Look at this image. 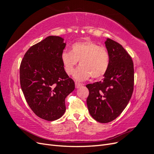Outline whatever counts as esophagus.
<instances>
[{
  "mask_svg": "<svg viewBox=\"0 0 154 154\" xmlns=\"http://www.w3.org/2000/svg\"><path fill=\"white\" fill-rule=\"evenodd\" d=\"M75 85H76V88H78L82 87L83 84H82V83H78V82H75Z\"/></svg>",
  "mask_w": 154,
  "mask_h": 154,
  "instance_id": "esophagus-1",
  "label": "esophagus"
}]
</instances>
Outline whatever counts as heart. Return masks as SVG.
I'll return each mask as SVG.
<instances>
[{
  "instance_id": "b5f03b06",
  "label": "heart",
  "mask_w": 154,
  "mask_h": 154,
  "mask_svg": "<svg viewBox=\"0 0 154 154\" xmlns=\"http://www.w3.org/2000/svg\"><path fill=\"white\" fill-rule=\"evenodd\" d=\"M61 59L64 69L68 74H72L74 67L80 65L74 73V78L78 81L100 78L107 72L110 64V55L104 46L92 41L78 42L71 45V50L64 51Z\"/></svg>"
}]
</instances>
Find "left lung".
<instances>
[{
  "mask_svg": "<svg viewBox=\"0 0 154 154\" xmlns=\"http://www.w3.org/2000/svg\"><path fill=\"white\" fill-rule=\"evenodd\" d=\"M110 55L108 71L103 80L87 84L88 110L97 122L106 123L122 114L131 98L134 82V63L130 54L116 41L107 38Z\"/></svg>",
  "mask_w": 154,
  "mask_h": 154,
  "instance_id": "1",
  "label": "left lung"
}]
</instances>
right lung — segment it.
Here are the masks:
<instances>
[{"mask_svg":"<svg viewBox=\"0 0 154 154\" xmlns=\"http://www.w3.org/2000/svg\"><path fill=\"white\" fill-rule=\"evenodd\" d=\"M63 38L49 36L27 51L20 66V82L25 99L39 118L52 122L66 110L65 100L75 84L65 71L61 55Z\"/></svg>","mask_w":154,"mask_h":154,"instance_id":"obj_1","label":"right lung"}]
</instances>
